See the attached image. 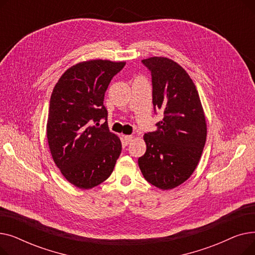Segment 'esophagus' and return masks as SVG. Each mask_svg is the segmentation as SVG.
I'll list each match as a JSON object with an SVG mask.
<instances>
[{
  "label": "esophagus",
  "mask_w": 255,
  "mask_h": 255,
  "mask_svg": "<svg viewBox=\"0 0 255 255\" xmlns=\"http://www.w3.org/2000/svg\"><path fill=\"white\" fill-rule=\"evenodd\" d=\"M132 138H133L132 135H124V141H125V143L128 144V143L131 141Z\"/></svg>",
  "instance_id": "obj_1"
}]
</instances>
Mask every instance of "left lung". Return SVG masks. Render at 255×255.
<instances>
[{
    "label": "left lung",
    "mask_w": 255,
    "mask_h": 255,
    "mask_svg": "<svg viewBox=\"0 0 255 255\" xmlns=\"http://www.w3.org/2000/svg\"><path fill=\"white\" fill-rule=\"evenodd\" d=\"M141 63L151 71L154 112L163 119L144 134L146 151L138 165L146 181L169 190L196 168L207 139L206 118L195 85L178 63L162 57Z\"/></svg>",
    "instance_id": "1"
}]
</instances>
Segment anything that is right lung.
I'll list each match as a JSON object with an SVG mask.
<instances>
[{
  "label": "right lung",
  "mask_w": 255,
  "mask_h": 255,
  "mask_svg": "<svg viewBox=\"0 0 255 255\" xmlns=\"http://www.w3.org/2000/svg\"><path fill=\"white\" fill-rule=\"evenodd\" d=\"M125 62L78 63L53 88L47 119V140L53 161L65 179L82 189L109 178L122 151L107 125L104 94ZM101 119L106 122L99 126Z\"/></svg>",
  "instance_id": "1"
}]
</instances>
